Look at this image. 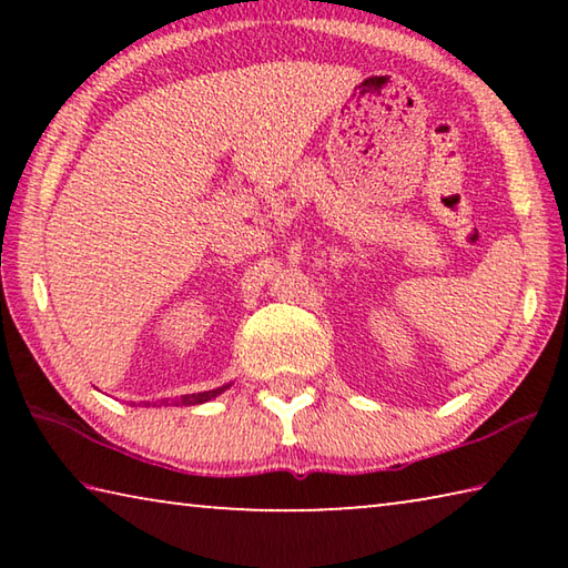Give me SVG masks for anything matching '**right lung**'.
<instances>
[{"instance_id": "right-lung-1", "label": "right lung", "mask_w": 568, "mask_h": 568, "mask_svg": "<svg viewBox=\"0 0 568 568\" xmlns=\"http://www.w3.org/2000/svg\"><path fill=\"white\" fill-rule=\"evenodd\" d=\"M227 388H230V383H225V386H220V388H213V390H203V393H190V396L175 398V403H172V406H197V403H207V400L217 398L220 393L227 390Z\"/></svg>"}]
</instances>
